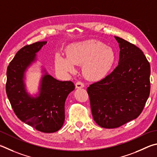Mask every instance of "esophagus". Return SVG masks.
<instances>
[{
	"mask_svg": "<svg viewBox=\"0 0 157 157\" xmlns=\"http://www.w3.org/2000/svg\"><path fill=\"white\" fill-rule=\"evenodd\" d=\"M75 86H76V89H80V88H83V87H84V84L81 81L77 82Z\"/></svg>",
	"mask_w": 157,
	"mask_h": 157,
	"instance_id": "esophagus-1",
	"label": "esophagus"
}]
</instances>
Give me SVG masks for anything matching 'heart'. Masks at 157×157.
Returning <instances> with one entry per match:
<instances>
[{
  "instance_id": "1",
  "label": "heart",
  "mask_w": 157,
  "mask_h": 157,
  "mask_svg": "<svg viewBox=\"0 0 157 157\" xmlns=\"http://www.w3.org/2000/svg\"><path fill=\"white\" fill-rule=\"evenodd\" d=\"M66 54L67 57L56 55V67L64 72H74V65H83V75L90 81H98L105 77L116 60L113 49L95 40L71 44L66 49Z\"/></svg>"
}]
</instances>
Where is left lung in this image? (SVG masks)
I'll use <instances>...</instances> for the list:
<instances>
[{
	"mask_svg": "<svg viewBox=\"0 0 157 157\" xmlns=\"http://www.w3.org/2000/svg\"><path fill=\"white\" fill-rule=\"evenodd\" d=\"M114 38L120 48L118 66L87 89L93 119L108 129L136 119L150 91V65L144 52L121 38Z\"/></svg>",
	"mask_w": 157,
	"mask_h": 157,
	"instance_id": "left-lung-1",
	"label": "left lung"
}]
</instances>
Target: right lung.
I'll return each instance as SVG.
<instances>
[{"label":"right lung","mask_w":157,"mask_h":157,"mask_svg":"<svg viewBox=\"0 0 157 157\" xmlns=\"http://www.w3.org/2000/svg\"><path fill=\"white\" fill-rule=\"evenodd\" d=\"M47 43L26 45L16 53L7 70L6 92L19 119L42 132L52 133L64 123L66 98L75 86L71 81L57 80L42 66L38 92L31 94L27 91V72L37 63V53Z\"/></svg>","instance_id":"add662e5"}]
</instances>
